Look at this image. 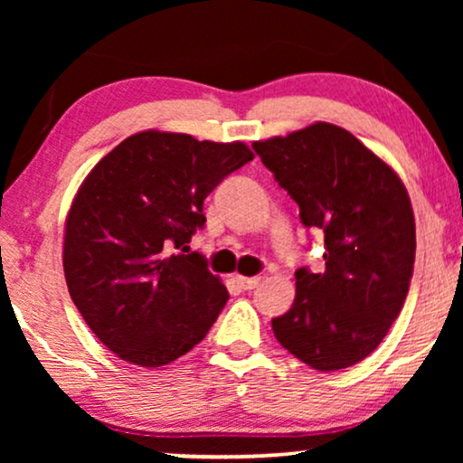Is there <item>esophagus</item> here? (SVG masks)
<instances>
[{
    "mask_svg": "<svg viewBox=\"0 0 463 463\" xmlns=\"http://www.w3.org/2000/svg\"><path fill=\"white\" fill-rule=\"evenodd\" d=\"M236 282L240 284V287H242L244 290H252L257 287L259 282H261V278L259 276H252V278H244V276H236Z\"/></svg>",
    "mask_w": 463,
    "mask_h": 463,
    "instance_id": "1",
    "label": "esophagus"
}]
</instances>
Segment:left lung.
<instances>
[{"instance_id":"1","label":"left lung","mask_w":463,"mask_h":463,"mask_svg":"<svg viewBox=\"0 0 463 463\" xmlns=\"http://www.w3.org/2000/svg\"><path fill=\"white\" fill-rule=\"evenodd\" d=\"M299 204L301 223L325 233V271H295V301L271 320L284 350L316 371L360 363L388 335L407 299L415 219L398 175L352 132L316 122L252 143Z\"/></svg>"}]
</instances>
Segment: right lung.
Returning a JSON list of instances; mask_svg holds the SVG:
<instances>
[{"mask_svg":"<svg viewBox=\"0 0 463 463\" xmlns=\"http://www.w3.org/2000/svg\"><path fill=\"white\" fill-rule=\"evenodd\" d=\"M252 157L240 141L145 130L81 183L62 268L81 318L118 358L164 366L211 331L230 295L187 244L206 223V195Z\"/></svg>","mask_w":463,"mask_h":463,"instance_id":"add662e5","label":"right lung"}]
</instances>
